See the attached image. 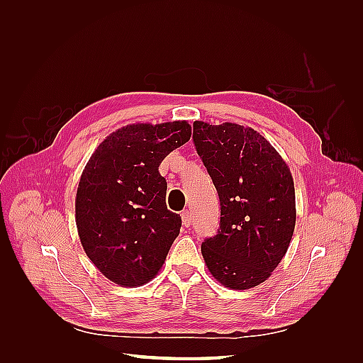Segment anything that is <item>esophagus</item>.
<instances>
[{
	"label": "esophagus",
	"mask_w": 363,
	"mask_h": 363,
	"mask_svg": "<svg viewBox=\"0 0 363 363\" xmlns=\"http://www.w3.org/2000/svg\"><path fill=\"white\" fill-rule=\"evenodd\" d=\"M182 219H183L184 227H191V224H192V213L191 212H183Z\"/></svg>",
	"instance_id": "obj_1"
}]
</instances>
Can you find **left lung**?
<instances>
[{
	"mask_svg": "<svg viewBox=\"0 0 363 363\" xmlns=\"http://www.w3.org/2000/svg\"><path fill=\"white\" fill-rule=\"evenodd\" d=\"M192 139L221 206L216 235L201 244L206 265L225 288H255L277 268L294 235L291 171L251 127L195 121Z\"/></svg>",
	"mask_w": 363,
	"mask_h": 363,
	"instance_id": "obj_1",
	"label": "left lung"
}]
</instances>
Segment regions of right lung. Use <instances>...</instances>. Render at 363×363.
Listing matches in <instances>:
<instances>
[{
    "mask_svg": "<svg viewBox=\"0 0 363 363\" xmlns=\"http://www.w3.org/2000/svg\"><path fill=\"white\" fill-rule=\"evenodd\" d=\"M189 139L186 121L131 124L107 136L86 163L77 188V230L87 257L119 286L155 279L180 233L182 216L168 211L159 167Z\"/></svg>",
    "mask_w": 363,
    "mask_h": 363,
    "instance_id": "add662e5",
    "label": "right lung"
}]
</instances>
